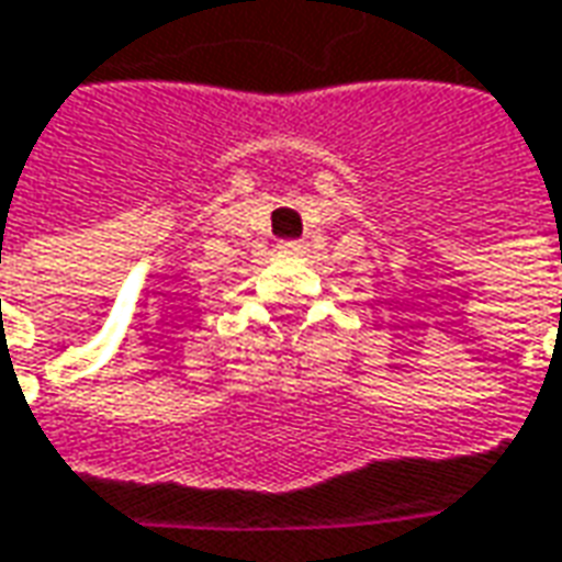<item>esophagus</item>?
Listing matches in <instances>:
<instances>
[{"label": "esophagus", "instance_id": "1", "mask_svg": "<svg viewBox=\"0 0 562 562\" xmlns=\"http://www.w3.org/2000/svg\"><path fill=\"white\" fill-rule=\"evenodd\" d=\"M280 251L282 255H301L304 246H301V243H280Z\"/></svg>", "mask_w": 562, "mask_h": 562}]
</instances>
